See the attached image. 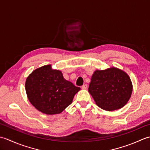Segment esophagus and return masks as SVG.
Segmentation results:
<instances>
[{
  "instance_id": "obj_1",
  "label": "esophagus",
  "mask_w": 150,
  "mask_h": 150,
  "mask_svg": "<svg viewBox=\"0 0 150 150\" xmlns=\"http://www.w3.org/2000/svg\"><path fill=\"white\" fill-rule=\"evenodd\" d=\"M88 88V85L87 84H84L82 86V88L84 89V90H86V89H87Z\"/></svg>"
}]
</instances>
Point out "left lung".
<instances>
[{
  "label": "left lung",
  "instance_id": "left-lung-1",
  "mask_svg": "<svg viewBox=\"0 0 150 150\" xmlns=\"http://www.w3.org/2000/svg\"><path fill=\"white\" fill-rule=\"evenodd\" d=\"M88 91L98 107L113 111L128 103L132 93V84L128 75L119 69L97 70L91 77Z\"/></svg>",
  "mask_w": 150,
  "mask_h": 150
}]
</instances>
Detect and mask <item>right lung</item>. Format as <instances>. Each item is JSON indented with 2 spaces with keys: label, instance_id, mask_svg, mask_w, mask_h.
I'll list each match as a JSON object with an SVG mask.
<instances>
[{
  "label": "right lung",
  "instance_id": "add662e5",
  "mask_svg": "<svg viewBox=\"0 0 150 150\" xmlns=\"http://www.w3.org/2000/svg\"><path fill=\"white\" fill-rule=\"evenodd\" d=\"M28 99L39 111L58 114L72 103L81 88L66 81L60 71L44 66L28 76L25 84Z\"/></svg>",
  "mask_w": 150,
  "mask_h": 150
}]
</instances>
